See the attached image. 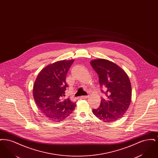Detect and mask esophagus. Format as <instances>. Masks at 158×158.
Masks as SVG:
<instances>
[{"instance_id":"1","label":"esophagus","mask_w":158,"mask_h":158,"mask_svg":"<svg viewBox=\"0 0 158 158\" xmlns=\"http://www.w3.org/2000/svg\"><path fill=\"white\" fill-rule=\"evenodd\" d=\"M81 98L82 99H86V98H88V96H82Z\"/></svg>"}]
</instances>
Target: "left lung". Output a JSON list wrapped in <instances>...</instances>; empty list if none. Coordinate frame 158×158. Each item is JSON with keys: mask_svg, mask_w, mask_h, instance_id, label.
Instances as JSON below:
<instances>
[{"mask_svg": "<svg viewBox=\"0 0 158 158\" xmlns=\"http://www.w3.org/2000/svg\"><path fill=\"white\" fill-rule=\"evenodd\" d=\"M90 63L98 74L101 92L106 96L92 112L105 123L117 120L127 111L131 100V86L127 75L109 60L99 59L92 60Z\"/></svg>", "mask_w": 158, "mask_h": 158, "instance_id": "1", "label": "left lung"}]
</instances>
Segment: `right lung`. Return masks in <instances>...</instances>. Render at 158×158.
<instances>
[{
    "label": "right lung",
    "instance_id": "add662e5",
    "mask_svg": "<svg viewBox=\"0 0 158 158\" xmlns=\"http://www.w3.org/2000/svg\"><path fill=\"white\" fill-rule=\"evenodd\" d=\"M74 60H61L48 65L38 74L33 88L38 108L51 120L62 121L76 107V102L65 99L66 77Z\"/></svg>",
    "mask_w": 158,
    "mask_h": 158
}]
</instances>
